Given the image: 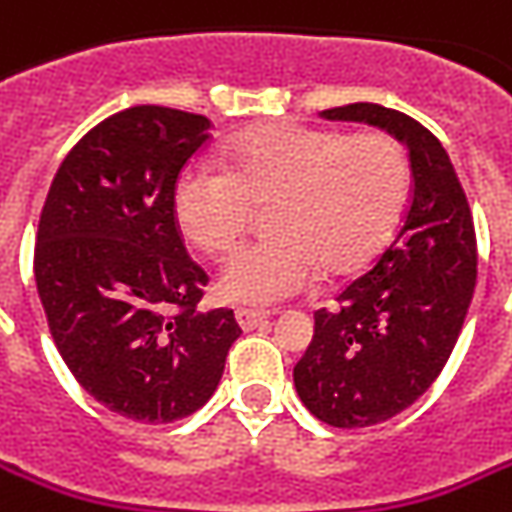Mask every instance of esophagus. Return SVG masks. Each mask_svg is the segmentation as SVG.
Returning <instances> with one entry per match:
<instances>
[{
  "label": "esophagus",
  "mask_w": 512,
  "mask_h": 512,
  "mask_svg": "<svg viewBox=\"0 0 512 512\" xmlns=\"http://www.w3.org/2000/svg\"><path fill=\"white\" fill-rule=\"evenodd\" d=\"M235 319H238V325H241L243 330H252L260 328V325L269 319V314H266V311H257V308H238V311H235Z\"/></svg>",
  "instance_id": "obj_1"
}]
</instances>
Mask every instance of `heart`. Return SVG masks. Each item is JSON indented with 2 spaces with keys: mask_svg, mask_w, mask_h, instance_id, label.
Segmentation results:
<instances>
[{
  "mask_svg": "<svg viewBox=\"0 0 512 512\" xmlns=\"http://www.w3.org/2000/svg\"><path fill=\"white\" fill-rule=\"evenodd\" d=\"M409 193V162L384 131H339L300 123L263 125L235 137L221 168L193 162L173 184V215L184 238L207 255L241 241L252 204H266L269 235L229 257L221 297L274 305L297 297L322 269L367 263L398 224Z\"/></svg>",
  "mask_w": 512,
  "mask_h": 512,
  "instance_id": "1",
  "label": "heart"
}]
</instances>
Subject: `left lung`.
<instances>
[{"instance_id":"8db88e82","label":"left lung","mask_w":512,"mask_h":512,"mask_svg":"<svg viewBox=\"0 0 512 512\" xmlns=\"http://www.w3.org/2000/svg\"><path fill=\"white\" fill-rule=\"evenodd\" d=\"M325 120L367 123L409 151L412 193L384 255L316 311L314 339L294 367L308 412L336 429L401 415L443 373L476 288L471 207L446 148L409 114L350 103Z\"/></svg>"}]
</instances>
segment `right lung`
I'll list each match as a JSON object with an SVG mask.
<instances>
[{"label": "right lung", "mask_w": 512, "mask_h": 512, "mask_svg": "<svg viewBox=\"0 0 512 512\" xmlns=\"http://www.w3.org/2000/svg\"><path fill=\"white\" fill-rule=\"evenodd\" d=\"M210 120L134 106L95 125L50 184L36 285L52 342L97 403L139 423L193 415L241 336L229 308L198 311L207 274L173 215V184Z\"/></svg>", "instance_id": "right-lung-1"}]
</instances>
